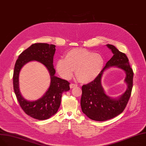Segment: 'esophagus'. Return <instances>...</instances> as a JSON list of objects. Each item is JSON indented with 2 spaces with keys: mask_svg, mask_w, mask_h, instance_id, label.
I'll return each mask as SVG.
<instances>
[{
  "mask_svg": "<svg viewBox=\"0 0 146 146\" xmlns=\"http://www.w3.org/2000/svg\"><path fill=\"white\" fill-rule=\"evenodd\" d=\"M76 87H77L76 84H70V88H75Z\"/></svg>",
  "mask_w": 146,
  "mask_h": 146,
  "instance_id": "34e87169",
  "label": "esophagus"
}]
</instances>
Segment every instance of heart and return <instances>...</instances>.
Listing matches in <instances>:
<instances>
[{
  "mask_svg": "<svg viewBox=\"0 0 146 146\" xmlns=\"http://www.w3.org/2000/svg\"><path fill=\"white\" fill-rule=\"evenodd\" d=\"M104 59L100 54L85 49H74L68 52L65 59H59L56 68L63 78L70 79L75 70L76 78L82 83H89L102 72Z\"/></svg>",
  "mask_w": 146,
  "mask_h": 146,
  "instance_id": "obj_1",
  "label": "heart"
}]
</instances>
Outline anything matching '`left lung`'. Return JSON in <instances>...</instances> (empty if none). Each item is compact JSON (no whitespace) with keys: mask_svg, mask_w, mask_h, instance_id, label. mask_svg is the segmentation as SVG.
I'll return each instance as SVG.
<instances>
[{"mask_svg":"<svg viewBox=\"0 0 146 146\" xmlns=\"http://www.w3.org/2000/svg\"><path fill=\"white\" fill-rule=\"evenodd\" d=\"M107 46L111 49L114 55L95 80L82 87L81 106L82 112L90 119L97 121L108 120L123 112L130 98L133 85L134 73L126 55L119 51L114 45L107 44ZM113 66L121 68L126 74L125 81L127 84V90L117 99L107 96L100 83L104 70Z\"/></svg>","mask_w":146,"mask_h":146,"instance_id":"obj_1","label":"left lung"}]
</instances>
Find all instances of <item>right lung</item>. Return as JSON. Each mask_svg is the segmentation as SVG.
<instances>
[{
	"mask_svg": "<svg viewBox=\"0 0 146 146\" xmlns=\"http://www.w3.org/2000/svg\"><path fill=\"white\" fill-rule=\"evenodd\" d=\"M55 45L45 43L32 44L20 54L15 65L13 84V89L19 104L24 112L39 120L46 119L54 115L61 104L62 93L69 91L70 83L55 76L53 66ZM31 60L41 62L46 67L51 75L50 86L44 96L35 102H29L21 96L19 89V75L22 66Z\"/></svg>",
	"mask_w": 146,
	"mask_h": 146,
	"instance_id": "obj_1",
	"label": "right lung"
}]
</instances>
